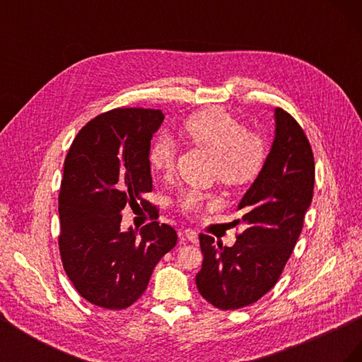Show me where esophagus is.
Listing matches in <instances>:
<instances>
[{"label": "esophagus", "mask_w": 362, "mask_h": 362, "mask_svg": "<svg viewBox=\"0 0 362 362\" xmlns=\"http://www.w3.org/2000/svg\"><path fill=\"white\" fill-rule=\"evenodd\" d=\"M182 238L189 240V242L192 243H198L199 242V237H198V233L193 231V229H184V231H181L180 234Z\"/></svg>", "instance_id": "1"}]
</instances>
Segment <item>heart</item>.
<instances>
[{
    "label": "heart",
    "mask_w": 362,
    "mask_h": 362,
    "mask_svg": "<svg viewBox=\"0 0 362 362\" xmlns=\"http://www.w3.org/2000/svg\"><path fill=\"white\" fill-rule=\"evenodd\" d=\"M184 133L193 144L216 154L214 175L223 182L238 185L254 180L266 160V146L257 136L234 116L221 108L193 115L185 120ZM178 156V144L168 131L154 139L149 148V163L160 175H170ZM211 201V194L199 189H185L180 193L177 205L184 213H198Z\"/></svg>",
    "instance_id": "obj_1"
}]
</instances>
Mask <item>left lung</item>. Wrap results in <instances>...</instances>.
<instances>
[{
  "label": "left lung",
  "instance_id": "left-lung-1",
  "mask_svg": "<svg viewBox=\"0 0 362 362\" xmlns=\"http://www.w3.org/2000/svg\"><path fill=\"white\" fill-rule=\"evenodd\" d=\"M314 156L294 117L275 108V139L257 180L238 204L246 225L228 247L201 234L202 269L196 287L218 310H238L278 282L313 201Z\"/></svg>",
  "mask_w": 362,
  "mask_h": 362
}]
</instances>
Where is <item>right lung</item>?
Here are the masks:
<instances>
[{
  "mask_svg": "<svg viewBox=\"0 0 362 362\" xmlns=\"http://www.w3.org/2000/svg\"><path fill=\"white\" fill-rule=\"evenodd\" d=\"M164 115L154 108H115L92 119L74 139L59 194L60 257L83 298L107 310L133 305L157 262L177 245V231L152 222L120 229L124 208L152 190L149 148ZM157 221L156 206L149 210Z\"/></svg>",
  "mask_w": 362,
  "mask_h": 362,
  "instance_id": "right-lung-1",
  "label": "right lung"
}]
</instances>
